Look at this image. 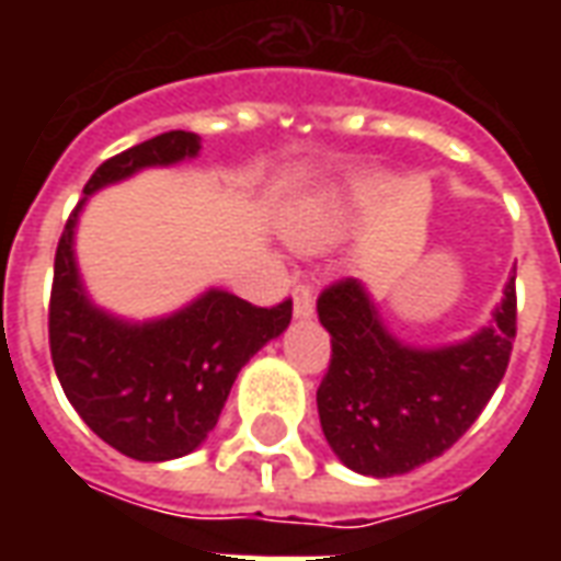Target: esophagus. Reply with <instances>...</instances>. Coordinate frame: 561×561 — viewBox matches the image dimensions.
Returning a JSON list of instances; mask_svg holds the SVG:
<instances>
[{"label": "esophagus", "mask_w": 561, "mask_h": 561, "mask_svg": "<svg viewBox=\"0 0 561 561\" xmlns=\"http://www.w3.org/2000/svg\"><path fill=\"white\" fill-rule=\"evenodd\" d=\"M291 294H294V316H297V318L312 316V306H316V294H312V285H309V282H297Z\"/></svg>", "instance_id": "34e87169"}]
</instances>
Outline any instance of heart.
<instances>
[{
  "label": "heart",
  "instance_id": "b5f03b06",
  "mask_svg": "<svg viewBox=\"0 0 561 561\" xmlns=\"http://www.w3.org/2000/svg\"><path fill=\"white\" fill-rule=\"evenodd\" d=\"M291 240L297 245H318L324 243V231L318 228V221H297L291 228Z\"/></svg>",
  "mask_w": 561,
  "mask_h": 561
}]
</instances>
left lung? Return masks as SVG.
<instances>
[{
    "instance_id": "obj_1",
    "label": "left lung",
    "mask_w": 561,
    "mask_h": 561,
    "mask_svg": "<svg viewBox=\"0 0 561 561\" xmlns=\"http://www.w3.org/2000/svg\"><path fill=\"white\" fill-rule=\"evenodd\" d=\"M318 318L330 333L321 430L348 469L393 478L442 457L481 417L514 352L517 288L507 282L493 324L438 352L393 340L357 279L318 294Z\"/></svg>"
}]
</instances>
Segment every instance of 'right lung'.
<instances>
[{"label": "right lung", "mask_w": 561, "mask_h": 561, "mask_svg": "<svg viewBox=\"0 0 561 561\" xmlns=\"http://www.w3.org/2000/svg\"><path fill=\"white\" fill-rule=\"evenodd\" d=\"M197 149L192 131H164L102 161L83 195L149 164L188 159ZM78 209L56 245L47 306L59 385L83 423L119 454L144 462L185 457L216 426L249 357L288 328L291 300L252 306L228 291H209L171 318L123 324L83 297L71 249Z\"/></svg>", "instance_id": "1"}]
</instances>
